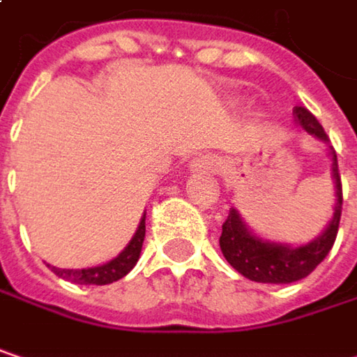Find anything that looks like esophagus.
I'll return each mask as SVG.
<instances>
[{
    "label": "esophagus",
    "instance_id": "obj_1",
    "mask_svg": "<svg viewBox=\"0 0 357 357\" xmlns=\"http://www.w3.org/2000/svg\"><path fill=\"white\" fill-rule=\"evenodd\" d=\"M217 167H219V161H217L213 155H202V157L194 159L192 165H190V169H192V172H198V174L217 172Z\"/></svg>",
    "mask_w": 357,
    "mask_h": 357
}]
</instances>
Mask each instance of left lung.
<instances>
[{"label": "left lung", "mask_w": 357, "mask_h": 357, "mask_svg": "<svg viewBox=\"0 0 357 357\" xmlns=\"http://www.w3.org/2000/svg\"><path fill=\"white\" fill-rule=\"evenodd\" d=\"M294 113H296L298 123L306 132H310L312 136L326 142L328 136L324 134L319 119L308 109L296 107ZM331 157H333V179H335L337 202H335V213H333L331 223L317 240L294 248L287 244H275V242L256 238L244 225L240 213L236 208L229 211L223 223L219 246L225 260L246 279L256 281V283H294V281L308 277L326 258L339 231V219H341V206H343V190H341V176H339L335 151L331 153Z\"/></svg>", "instance_id": "8db88e82"}]
</instances>
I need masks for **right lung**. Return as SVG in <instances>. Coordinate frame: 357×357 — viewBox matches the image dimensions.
<instances>
[{
	"label": "right lung",
	"instance_id": "obj_1",
	"mask_svg": "<svg viewBox=\"0 0 357 357\" xmlns=\"http://www.w3.org/2000/svg\"><path fill=\"white\" fill-rule=\"evenodd\" d=\"M146 213L140 219V225L134 234V238L130 240V244L121 250L119 256H115L113 260H109L101 266H93V268H57L51 266V271L72 283H80V285H107L113 283L121 277H126L138 262L140 258V250H142V242H144V234H146Z\"/></svg>",
	"mask_w": 357,
	"mask_h": 357
}]
</instances>
